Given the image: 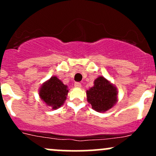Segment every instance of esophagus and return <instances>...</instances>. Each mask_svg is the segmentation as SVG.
<instances>
[{
  "instance_id": "obj_1",
  "label": "esophagus",
  "mask_w": 156,
  "mask_h": 156,
  "mask_svg": "<svg viewBox=\"0 0 156 156\" xmlns=\"http://www.w3.org/2000/svg\"><path fill=\"white\" fill-rule=\"evenodd\" d=\"M74 86H75V87H78V88H81V83H78V82L75 83V84H74Z\"/></svg>"
}]
</instances>
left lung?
<instances>
[{
  "label": "left lung",
  "instance_id": "obj_1",
  "mask_svg": "<svg viewBox=\"0 0 156 156\" xmlns=\"http://www.w3.org/2000/svg\"><path fill=\"white\" fill-rule=\"evenodd\" d=\"M118 90L103 76H99L94 81V86L86 91L87 100L92 108L98 112H105L118 102Z\"/></svg>",
  "mask_w": 156,
  "mask_h": 156
}]
</instances>
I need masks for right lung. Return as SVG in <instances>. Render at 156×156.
Here are the masks:
<instances>
[{
  "instance_id": "right-lung-1",
  "label": "right lung",
  "mask_w": 156,
  "mask_h": 156,
  "mask_svg": "<svg viewBox=\"0 0 156 156\" xmlns=\"http://www.w3.org/2000/svg\"><path fill=\"white\" fill-rule=\"evenodd\" d=\"M68 86L53 75L44 82L38 90L39 97L52 109H57L63 105L68 95Z\"/></svg>"
}]
</instances>
